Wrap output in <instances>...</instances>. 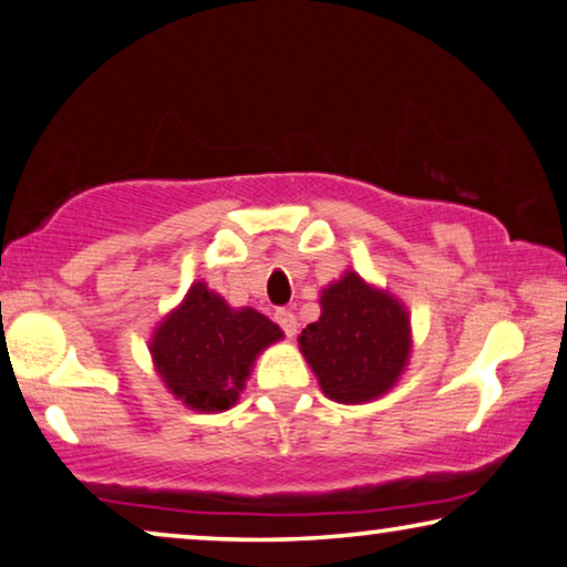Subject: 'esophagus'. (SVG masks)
<instances>
[{"mask_svg": "<svg viewBox=\"0 0 567 567\" xmlns=\"http://www.w3.org/2000/svg\"><path fill=\"white\" fill-rule=\"evenodd\" d=\"M275 321L279 323V329L285 331V334L288 337H296V331H298V319H296V313H290V311H277L275 313Z\"/></svg>", "mask_w": 567, "mask_h": 567, "instance_id": "obj_1", "label": "esophagus"}]
</instances>
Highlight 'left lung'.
Masks as SVG:
<instances>
[{
	"instance_id": "8db88e82",
	"label": "left lung",
	"mask_w": 567,
	"mask_h": 567,
	"mask_svg": "<svg viewBox=\"0 0 567 567\" xmlns=\"http://www.w3.org/2000/svg\"><path fill=\"white\" fill-rule=\"evenodd\" d=\"M298 344L329 399L371 402L394 389L410 362V313L358 271H344L323 288L319 321L308 323Z\"/></svg>"
}]
</instances>
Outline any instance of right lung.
<instances>
[{
	"instance_id": "obj_1",
	"label": "right lung",
	"mask_w": 567,
	"mask_h": 567,
	"mask_svg": "<svg viewBox=\"0 0 567 567\" xmlns=\"http://www.w3.org/2000/svg\"><path fill=\"white\" fill-rule=\"evenodd\" d=\"M282 339V329L254 308H230L194 282L184 303L157 323L150 352L165 389L199 412L238 402L256 354Z\"/></svg>"
}]
</instances>
